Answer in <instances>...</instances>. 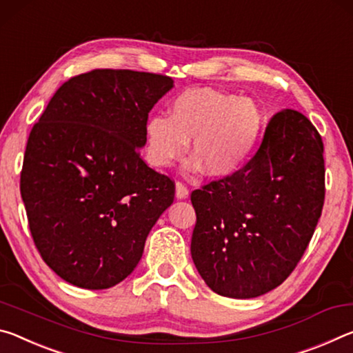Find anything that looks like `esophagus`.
<instances>
[{"instance_id":"34e87169","label":"esophagus","mask_w":353,"mask_h":353,"mask_svg":"<svg viewBox=\"0 0 353 353\" xmlns=\"http://www.w3.org/2000/svg\"><path fill=\"white\" fill-rule=\"evenodd\" d=\"M188 195H189V189L184 186L181 181H176L175 183V197L178 200H183V199H188Z\"/></svg>"}]
</instances>
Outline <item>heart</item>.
Here are the masks:
<instances>
[{"instance_id":"heart-1","label":"heart","mask_w":353,"mask_h":353,"mask_svg":"<svg viewBox=\"0 0 353 353\" xmlns=\"http://www.w3.org/2000/svg\"><path fill=\"white\" fill-rule=\"evenodd\" d=\"M264 114L255 101L212 89H189L175 97L169 117L150 115L143 125V154L154 169H165L186 152V169L205 167L212 178L242 169L259 142Z\"/></svg>"}]
</instances>
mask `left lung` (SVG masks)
I'll list each match as a JSON object with an SVG mask.
<instances>
[{
  "label": "left lung",
  "mask_w": 353,
  "mask_h": 353,
  "mask_svg": "<svg viewBox=\"0 0 353 353\" xmlns=\"http://www.w3.org/2000/svg\"><path fill=\"white\" fill-rule=\"evenodd\" d=\"M325 197L323 143L294 109L275 114L256 154L190 194V255L219 296L252 299L285 281L307 250Z\"/></svg>",
  "instance_id": "left-lung-1"
}]
</instances>
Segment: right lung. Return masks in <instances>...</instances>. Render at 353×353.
<instances>
[{"label": "right lung", "mask_w": 353, "mask_h": 353, "mask_svg": "<svg viewBox=\"0 0 353 353\" xmlns=\"http://www.w3.org/2000/svg\"><path fill=\"white\" fill-rule=\"evenodd\" d=\"M163 74L92 70L63 83L28 139L20 190L32 239L54 272L108 290L136 269L175 186L139 158Z\"/></svg>", "instance_id": "1"}]
</instances>
